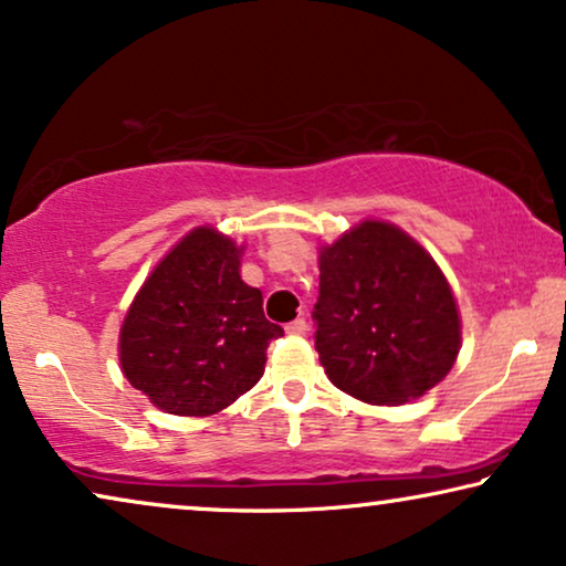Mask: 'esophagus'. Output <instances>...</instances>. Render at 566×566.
I'll return each mask as SVG.
<instances>
[{"label": "esophagus", "mask_w": 566, "mask_h": 566, "mask_svg": "<svg viewBox=\"0 0 566 566\" xmlns=\"http://www.w3.org/2000/svg\"><path fill=\"white\" fill-rule=\"evenodd\" d=\"M285 332H289V335H306L308 324H306V319H301V316H298V319L285 324Z\"/></svg>", "instance_id": "34e87169"}]
</instances>
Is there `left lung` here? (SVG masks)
<instances>
[{"instance_id":"8db88e82","label":"left lung","mask_w":566,"mask_h":566,"mask_svg":"<svg viewBox=\"0 0 566 566\" xmlns=\"http://www.w3.org/2000/svg\"><path fill=\"white\" fill-rule=\"evenodd\" d=\"M314 345L329 381L368 405H405L453 368L461 322L436 260L384 221L319 254Z\"/></svg>"}]
</instances>
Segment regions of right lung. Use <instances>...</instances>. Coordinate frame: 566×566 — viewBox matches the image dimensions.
I'll use <instances>...</instances> for the list:
<instances>
[{
	"label": "right lung",
	"instance_id": "add662e5",
	"mask_svg": "<svg viewBox=\"0 0 566 566\" xmlns=\"http://www.w3.org/2000/svg\"><path fill=\"white\" fill-rule=\"evenodd\" d=\"M239 252L211 227L190 231L128 308L123 374L169 415L221 412L260 381L270 339L283 335L239 277Z\"/></svg>",
	"mask_w": 566,
	"mask_h": 566
}]
</instances>
